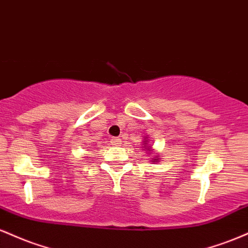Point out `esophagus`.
Listing matches in <instances>:
<instances>
[{
  "label": "esophagus",
  "instance_id": "esophagus-1",
  "mask_svg": "<svg viewBox=\"0 0 248 248\" xmlns=\"http://www.w3.org/2000/svg\"><path fill=\"white\" fill-rule=\"evenodd\" d=\"M121 142H122V140H121L120 138H113L112 140H110V143H112L113 146H116V147L120 146Z\"/></svg>",
  "mask_w": 248,
  "mask_h": 248
}]
</instances>
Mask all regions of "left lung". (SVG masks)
Returning a JSON list of instances; mask_svg holds the SVG:
<instances>
[{
    "label": "left lung",
    "instance_id": "obj_1",
    "mask_svg": "<svg viewBox=\"0 0 248 248\" xmlns=\"http://www.w3.org/2000/svg\"><path fill=\"white\" fill-rule=\"evenodd\" d=\"M148 142H149V140H148V139L146 138L144 139V141H143V144H142V148H144V149H147L148 150V154H150L152 153V149H153V147L150 146L149 143H148ZM157 160H160V157H158V156H156V157H154V161L153 162H157Z\"/></svg>",
    "mask_w": 248,
    "mask_h": 248
}]
</instances>
